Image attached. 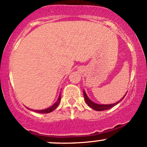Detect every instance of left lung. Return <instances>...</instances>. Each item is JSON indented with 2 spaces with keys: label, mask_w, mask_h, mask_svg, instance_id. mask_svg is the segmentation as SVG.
I'll list each match as a JSON object with an SVG mask.
<instances>
[{
  "label": "left lung",
  "mask_w": 147,
  "mask_h": 147,
  "mask_svg": "<svg viewBox=\"0 0 147 147\" xmlns=\"http://www.w3.org/2000/svg\"><path fill=\"white\" fill-rule=\"evenodd\" d=\"M126 94H127V93L125 94V95ZM125 95L123 97V98H122L121 100H123V98H125ZM84 98H85V101H86V103H87L88 105L91 107V108H92L93 109H94V110H96V111H103V110H106V109H109L112 108V107H113L116 105H117L118 102H120L121 101V100H120L119 101H118L117 102H115V103H113V104H109V105H103V104H101V105H100V104L95 103V102L92 101V100L90 99L89 98H88L87 94H86V92H85L84 90Z\"/></svg>",
  "instance_id": "obj_1"
}]
</instances>
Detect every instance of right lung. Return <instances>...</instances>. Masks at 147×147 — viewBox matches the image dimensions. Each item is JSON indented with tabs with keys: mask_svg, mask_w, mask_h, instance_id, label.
<instances>
[{
	"mask_svg": "<svg viewBox=\"0 0 147 147\" xmlns=\"http://www.w3.org/2000/svg\"><path fill=\"white\" fill-rule=\"evenodd\" d=\"M60 100H61V95H60V94H59V97H58L57 100L55 103L53 104V105L51 106V107H49V108H47V109H42V110H33V111H35V112L37 113H40V114H48V113H50L51 112H53L54 109H55L57 108V107L59 105ZM28 109H31L29 108H28Z\"/></svg>",
	"mask_w": 147,
	"mask_h": 147,
	"instance_id": "right-lung-1",
	"label": "right lung"
}]
</instances>
